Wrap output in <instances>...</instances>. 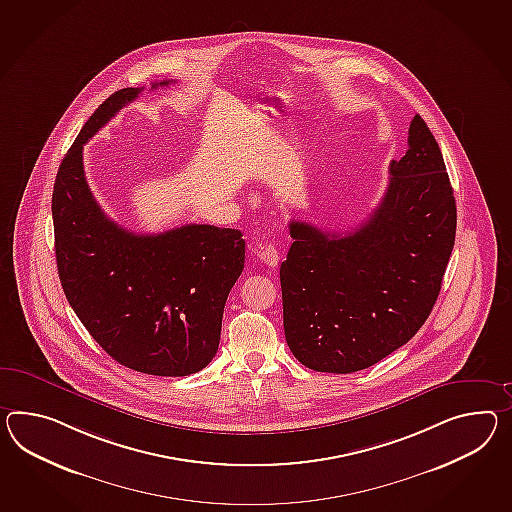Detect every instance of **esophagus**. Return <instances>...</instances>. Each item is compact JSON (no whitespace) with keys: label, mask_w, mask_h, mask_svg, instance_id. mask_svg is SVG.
<instances>
[{"label":"esophagus","mask_w":512,"mask_h":512,"mask_svg":"<svg viewBox=\"0 0 512 512\" xmlns=\"http://www.w3.org/2000/svg\"><path fill=\"white\" fill-rule=\"evenodd\" d=\"M257 253H259L262 262H266L268 266L275 268L279 264V253H277V248H275V244H272V242H261Z\"/></svg>","instance_id":"1"}]
</instances>
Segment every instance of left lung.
<instances>
[{"instance_id":"obj_1","label":"left lung","mask_w":512,"mask_h":512,"mask_svg":"<svg viewBox=\"0 0 512 512\" xmlns=\"http://www.w3.org/2000/svg\"><path fill=\"white\" fill-rule=\"evenodd\" d=\"M388 187L348 235L288 224L281 262L283 324L292 355L316 372L351 374L385 359L424 325L455 244L457 207L437 140L420 114Z\"/></svg>"}]
</instances>
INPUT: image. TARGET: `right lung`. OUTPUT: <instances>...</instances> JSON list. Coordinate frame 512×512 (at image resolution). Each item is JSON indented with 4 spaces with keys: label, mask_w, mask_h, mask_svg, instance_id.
Listing matches in <instances>:
<instances>
[{
    "label": "right lung",
    "mask_w": 512,
    "mask_h": 512,
    "mask_svg": "<svg viewBox=\"0 0 512 512\" xmlns=\"http://www.w3.org/2000/svg\"><path fill=\"white\" fill-rule=\"evenodd\" d=\"M142 90L122 88L103 101L64 155L51 198L55 257L66 300L114 361L181 377L203 370L218 351L246 242L238 229L205 224L137 235L101 211L85 179L83 146Z\"/></svg>",
    "instance_id": "add662e5"
}]
</instances>
